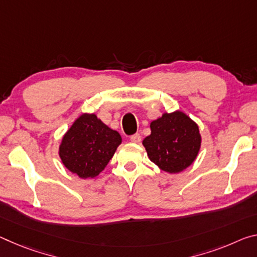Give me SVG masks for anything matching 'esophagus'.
<instances>
[{
    "mask_svg": "<svg viewBox=\"0 0 257 257\" xmlns=\"http://www.w3.org/2000/svg\"><path fill=\"white\" fill-rule=\"evenodd\" d=\"M130 141H132L133 143L138 144L141 142V135L140 134H135V135H133L132 137H130Z\"/></svg>",
    "mask_w": 257,
    "mask_h": 257,
    "instance_id": "34e87169",
    "label": "esophagus"
}]
</instances>
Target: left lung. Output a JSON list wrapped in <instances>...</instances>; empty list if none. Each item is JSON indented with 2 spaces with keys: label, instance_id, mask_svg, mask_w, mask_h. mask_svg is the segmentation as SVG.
<instances>
[{
  "label": "left lung",
  "instance_id": "1",
  "mask_svg": "<svg viewBox=\"0 0 257 257\" xmlns=\"http://www.w3.org/2000/svg\"><path fill=\"white\" fill-rule=\"evenodd\" d=\"M143 146L150 160L168 174H177L193 164L201 148L199 125L184 112H165L150 123Z\"/></svg>",
  "mask_w": 257,
  "mask_h": 257
}]
</instances>
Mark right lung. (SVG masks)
<instances>
[{"instance_id": "right-lung-1", "label": "right lung", "mask_w": 257, "mask_h": 257, "mask_svg": "<svg viewBox=\"0 0 257 257\" xmlns=\"http://www.w3.org/2000/svg\"><path fill=\"white\" fill-rule=\"evenodd\" d=\"M122 138L95 113H82L62 138L58 154L67 170L80 178H93L103 172Z\"/></svg>"}]
</instances>
